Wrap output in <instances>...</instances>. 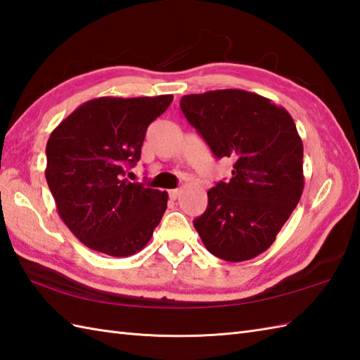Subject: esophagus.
Instances as JSON below:
<instances>
[{"instance_id":"34e87169","label":"esophagus","mask_w":360,"mask_h":360,"mask_svg":"<svg viewBox=\"0 0 360 360\" xmlns=\"http://www.w3.org/2000/svg\"><path fill=\"white\" fill-rule=\"evenodd\" d=\"M168 195H170L172 200H176V198L181 195V188H173V190H170V192H168Z\"/></svg>"}]
</instances>
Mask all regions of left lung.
<instances>
[{"mask_svg":"<svg viewBox=\"0 0 360 360\" xmlns=\"http://www.w3.org/2000/svg\"><path fill=\"white\" fill-rule=\"evenodd\" d=\"M181 110L217 159H233L231 181L207 192L193 221L205 249L246 262L271 248L303 193V143L290 114L243 89L181 98Z\"/></svg>","mask_w":360,"mask_h":360,"instance_id":"left-lung-1","label":"left lung"}]
</instances>
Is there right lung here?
I'll list each match as a JSON object with an SVG mask.
<instances>
[{"instance_id": "add662e5", "label": "right lung", "mask_w": 360, "mask_h": 360, "mask_svg": "<svg viewBox=\"0 0 360 360\" xmlns=\"http://www.w3.org/2000/svg\"><path fill=\"white\" fill-rule=\"evenodd\" d=\"M173 96L98 97L80 105L49 136L46 181L58 215L89 249L129 257L162 219L168 193L125 179L145 133Z\"/></svg>"}]
</instances>
